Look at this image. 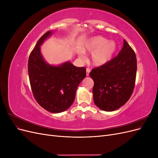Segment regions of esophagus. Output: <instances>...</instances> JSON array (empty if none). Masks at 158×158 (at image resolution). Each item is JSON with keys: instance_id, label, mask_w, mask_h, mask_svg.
Listing matches in <instances>:
<instances>
[{"instance_id": "esophagus-1", "label": "esophagus", "mask_w": 158, "mask_h": 158, "mask_svg": "<svg viewBox=\"0 0 158 158\" xmlns=\"http://www.w3.org/2000/svg\"><path fill=\"white\" fill-rule=\"evenodd\" d=\"M89 73H90V69L89 68H87L86 69V76H89Z\"/></svg>"}]
</instances>
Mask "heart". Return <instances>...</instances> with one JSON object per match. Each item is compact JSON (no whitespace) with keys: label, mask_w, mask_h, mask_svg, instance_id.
<instances>
[{"label":"heart","mask_w":158,"mask_h":158,"mask_svg":"<svg viewBox=\"0 0 158 158\" xmlns=\"http://www.w3.org/2000/svg\"><path fill=\"white\" fill-rule=\"evenodd\" d=\"M116 44L113 41H107L102 36L91 37L85 43L83 47L84 53H92L91 60L94 65L100 66L106 64L111 59L116 51ZM78 56L84 60L85 56L82 52H80Z\"/></svg>","instance_id":"1"}]
</instances>
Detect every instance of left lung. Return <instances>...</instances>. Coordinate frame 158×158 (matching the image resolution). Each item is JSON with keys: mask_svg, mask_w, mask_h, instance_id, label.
Segmentation results:
<instances>
[{"mask_svg": "<svg viewBox=\"0 0 158 158\" xmlns=\"http://www.w3.org/2000/svg\"><path fill=\"white\" fill-rule=\"evenodd\" d=\"M137 70L135 51L124 40L123 47L117 56L89 73L94 82V101L106 111L120 108L130 99L135 88Z\"/></svg>", "mask_w": 158, "mask_h": 158, "instance_id": "1", "label": "left lung"}]
</instances>
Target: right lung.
<instances>
[{"mask_svg": "<svg viewBox=\"0 0 158 158\" xmlns=\"http://www.w3.org/2000/svg\"><path fill=\"white\" fill-rule=\"evenodd\" d=\"M52 33L47 31L32 50L28 60V74L37 102L47 111L58 113L66 111L73 103L78 85L86 76V69L76 67L69 61L59 66L46 63L40 45Z\"/></svg>", "mask_w": 158, "mask_h": 158, "instance_id": "add662e5", "label": "right lung"}]
</instances>
